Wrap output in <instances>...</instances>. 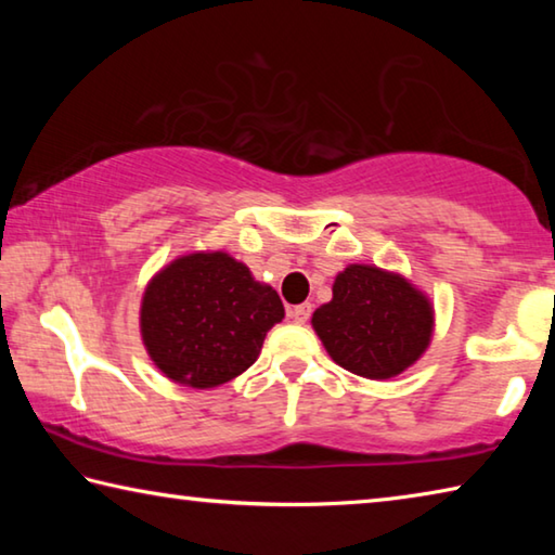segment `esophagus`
<instances>
[{
    "label": "esophagus",
    "instance_id": "1",
    "mask_svg": "<svg viewBox=\"0 0 555 555\" xmlns=\"http://www.w3.org/2000/svg\"><path fill=\"white\" fill-rule=\"evenodd\" d=\"M288 318L298 325H304L308 318H311V304H300V306H291L288 308Z\"/></svg>",
    "mask_w": 555,
    "mask_h": 555
}]
</instances>
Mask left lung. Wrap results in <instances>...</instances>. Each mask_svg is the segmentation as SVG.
Here are the masks:
<instances>
[{"instance_id": "left-lung-1", "label": "left lung", "mask_w": 555, "mask_h": 555, "mask_svg": "<svg viewBox=\"0 0 555 555\" xmlns=\"http://www.w3.org/2000/svg\"><path fill=\"white\" fill-rule=\"evenodd\" d=\"M315 335L343 370L364 379H391L416 364L436 327L430 298L397 271L347 264L333 298L315 308Z\"/></svg>"}]
</instances>
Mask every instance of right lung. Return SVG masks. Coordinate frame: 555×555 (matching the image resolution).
<instances>
[{"instance_id":"right-lung-1","label":"right lung","mask_w":555,"mask_h":555,"mask_svg":"<svg viewBox=\"0 0 555 555\" xmlns=\"http://www.w3.org/2000/svg\"><path fill=\"white\" fill-rule=\"evenodd\" d=\"M284 318L274 288L222 249L181 255L149 281L139 331L149 357L181 387L215 389L257 362Z\"/></svg>"}]
</instances>
